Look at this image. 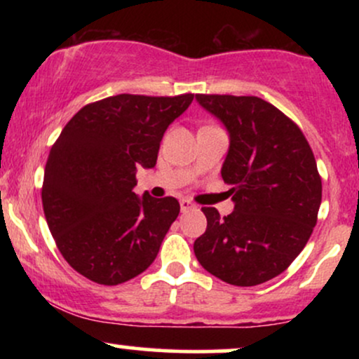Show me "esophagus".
I'll list each match as a JSON object with an SVG mask.
<instances>
[{
  "label": "esophagus",
  "mask_w": 359,
  "mask_h": 359,
  "mask_svg": "<svg viewBox=\"0 0 359 359\" xmlns=\"http://www.w3.org/2000/svg\"><path fill=\"white\" fill-rule=\"evenodd\" d=\"M180 209H182L184 212L189 211V209H194L192 201H189V199H180Z\"/></svg>",
  "instance_id": "1"
}]
</instances>
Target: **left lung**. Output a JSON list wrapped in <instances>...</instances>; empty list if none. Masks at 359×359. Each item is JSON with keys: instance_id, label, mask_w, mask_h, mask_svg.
Returning a JSON list of instances; mask_svg holds the SVG:
<instances>
[{"instance_id": "1", "label": "left lung", "mask_w": 359, "mask_h": 359, "mask_svg": "<svg viewBox=\"0 0 359 359\" xmlns=\"http://www.w3.org/2000/svg\"><path fill=\"white\" fill-rule=\"evenodd\" d=\"M199 104L229 131L221 168L231 185L234 211L221 217L203 208L208 228L194 253L214 277L253 287L288 269L317 222L323 182L302 130L257 96L196 94Z\"/></svg>"}]
</instances>
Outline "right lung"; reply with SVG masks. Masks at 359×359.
<instances>
[{
  "label": "right lung",
  "mask_w": 359,
  "mask_h": 359,
  "mask_svg": "<svg viewBox=\"0 0 359 359\" xmlns=\"http://www.w3.org/2000/svg\"><path fill=\"white\" fill-rule=\"evenodd\" d=\"M194 94H118L77 111L45 165V219L82 277L118 285L145 271L180 211L175 197L133 192L137 167L156 163L163 133Z\"/></svg>",
  "instance_id": "right-lung-1"
}]
</instances>
